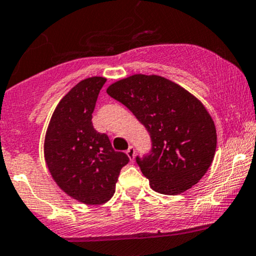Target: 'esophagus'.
Listing matches in <instances>:
<instances>
[{
  "instance_id": "1",
  "label": "esophagus",
  "mask_w": 256,
  "mask_h": 256,
  "mask_svg": "<svg viewBox=\"0 0 256 256\" xmlns=\"http://www.w3.org/2000/svg\"><path fill=\"white\" fill-rule=\"evenodd\" d=\"M126 154H128V158H130L131 161H134V154H136V152H134V146H128V150H126Z\"/></svg>"
}]
</instances>
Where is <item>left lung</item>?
Segmentation results:
<instances>
[{"label": "left lung", "instance_id": "left-lung-1", "mask_svg": "<svg viewBox=\"0 0 256 256\" xmlns=\"http://www.w3.org/2000/svg\"><path fill=\"white\" fill-rule=\"evenodd\" d=\"M107 94L132 112L148 131L152 149L136 156L152 190L178 195L204 176L216 148V126L189 91L160 76L134 74Z\"/></svg>", "mask_w": 256, "mask_h": 256}]
</instances>
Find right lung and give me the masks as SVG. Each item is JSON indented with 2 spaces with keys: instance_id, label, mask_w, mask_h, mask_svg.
<instances>
[{
  "instance_id": "add662e5",
  "label": "right lung",
  "mask_w": 256,
  "mask_h": 256,
  "mask_svg": "<svg viewBox=\"0 0 256 256\" xmlns=\"http://www.w3.org/2000/svg\"><path fill=\"white\" fill-rule=\"evenodd\" d=\"M107 79L79 82L61 100L44 142L46 162L56 184L85 204H102L116 192L120 170L130 161L116 152L106 134L94 128L92 113Z\"/></svg>"
}]
</instances>
